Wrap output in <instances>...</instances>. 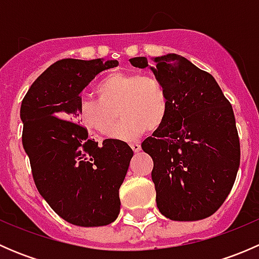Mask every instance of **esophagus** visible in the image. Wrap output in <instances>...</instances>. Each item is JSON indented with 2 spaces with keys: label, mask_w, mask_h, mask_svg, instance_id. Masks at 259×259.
I'll return each mask as SVG.
<instances>
[{
  "label": "esophagus",
  "mask_w": 259,
  "mask_h": 259,
  "mask_svg": "<svg viewBox=\"0 0 259 259\" xmlns=\"http://www.w3.org/2000/svg\"><path fill=\"white\" fill-rule=\"evenodd\" d=\"M130 146H132L133 151H135V153H138V151H139L140 149H142V146H140V143H132V144H130Z\"/></svg>",
  "instance_id": "34e87169"
}]
</instances>
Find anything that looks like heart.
I'll return each instance as SVG.
<instances>
[{"instance_id":"obj_1","label":"heart","mask_w":259,"mask_h":259,"mask_svg":"<svg viewBox=\"0 0 259 259\" xmlns=\"http://www.w3.org/2000/svg\"><path fill=\"white\" fill-rule=\"evenodd\" d=\"M95 90L99 100L81 99L76 114L86 127L99 134L111 135L119 116L124 120L113 137L121 140L137 139L146 130L158 132L168 119V90L154 75L115 72L104 77Z\"/></svg>"}]
</instances>
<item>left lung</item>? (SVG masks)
<instances>
[{
    "label": "left lung",
    "mask_w": 259,
    "mask_h": 259,
    "mask_svg": "<svg viewBox=\"0 0 259 259\" xmlns=\"http://www.w3.org/2000/svg\"><path fill=\"white\" fill-rule=\"evenodd\" d=\"M148 66L146 57L129 60ZM154 75L170 99L165 124L142 148L154 161L151 179L159 211L171 221L215 213L231 193L241 161L236 117L215 79L176 54L155 57Z\"/></svg>",
    "instance_id": "1"
}]
</instances>
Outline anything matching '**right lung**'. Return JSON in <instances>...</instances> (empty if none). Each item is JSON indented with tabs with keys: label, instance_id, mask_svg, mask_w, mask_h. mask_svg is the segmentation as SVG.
<instances>
[{
	"label": "right lung",
	"instance_id": "add662e5",
	"mask_svg": "<svg viewBox=\"0 0 259 259\" xmlns=\"http://www.w3.org/2000/svg\"><path fill=\"white\" fill-rule=\"evenodd\" d=\"M117 65L60 60L35 80L21 104L22 145L36 188L55 213L75 226H106L119 215V189L134 153L117 139L99 145L76 114L83 88Z\"/></svg>",
	"mask_w": 259,
	"mask_h": 259
}]
</instances>
